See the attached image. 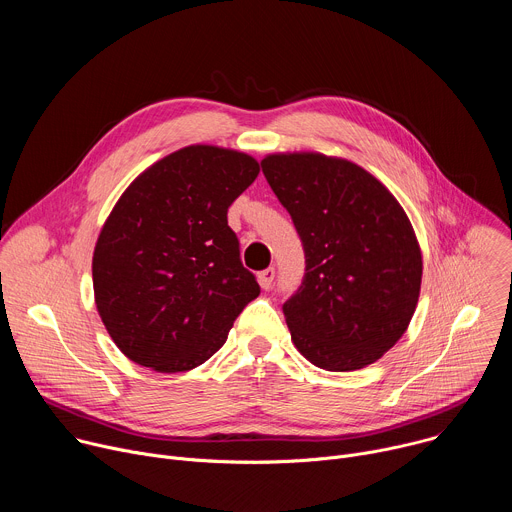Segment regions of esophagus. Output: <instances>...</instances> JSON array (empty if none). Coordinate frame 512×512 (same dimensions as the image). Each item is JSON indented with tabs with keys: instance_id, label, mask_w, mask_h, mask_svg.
I'll list each match as a JSON object with an SVG mask.
<instances>
[{
	"instance_id": "obj_1",
	"label": "esophagus",
	"mask_w": 512,
	"mask_h": 512,
	"mask_svg": "<svg viewBox=\"0 0 512 512\" xmlns=\"http://www.w3.org/2000/svg\"><path fill=\"white\" fill-rule=\"evenodd\" d=\"M273 279H275V267H267V269H263V271L259 273V283H261L263 289H269L271 283H273Z\"/></svg>"
}]
</instances>
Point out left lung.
I'll return each instance as SVG.
<instances>
[{
	"mask_svg": "<svg viewBox=\"0 0 512 512\" xmlns=\"http://www.w3.org/2000/svg\"><path fill=\"white\" fill-rule=\"evenodd\" d=\"M261 170L300 235L306 269L283 304L298 350L320 369L356 371L407 330L421 251L395 196L352 162L277 154Z\"/></svg>",
	"mask_w": 512,
	"mask_h": 512,
	"instance_id": "1",
	"label": "left lung"
}]
</instances>
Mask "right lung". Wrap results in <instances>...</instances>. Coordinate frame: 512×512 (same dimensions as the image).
I'll list each match as a JSON object with an SVG mask.
<instances>
[{"instance_id":"add662e5","label":"right lung","mask_w":512,"mask_h":512,"mask_svg":"<svg viewBox=\"0 0 512 512\" xmlns=\"http://www.w3.org/2000/svg\"><path fill=\"white\" fill-rule=\"evenodd\" d=\"M257 174L247 154L190 145L123 192L95 247L93 287L127 358L160 373L190 371L225 344L261 294L227 221Z\"/></svg>"}]
</instances>
